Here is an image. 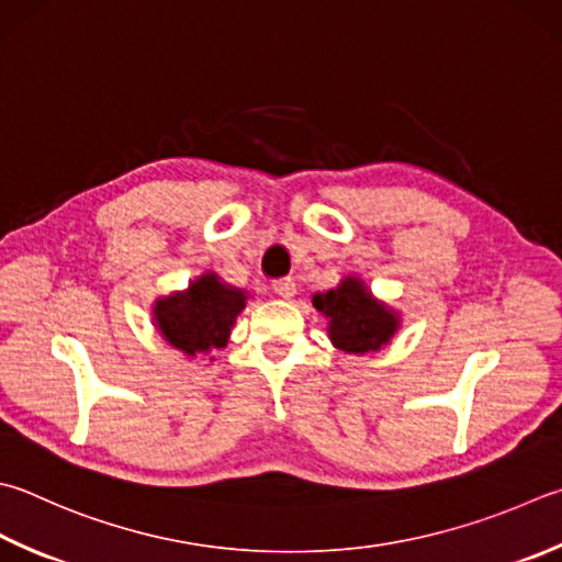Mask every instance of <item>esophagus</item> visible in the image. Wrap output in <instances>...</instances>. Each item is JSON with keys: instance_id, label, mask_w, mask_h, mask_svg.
<instances>
[{"instance_id": "obj_1", "label": "esophagus", "mask_w": 562, "mask_h": 562, "mask_svg": "<svg viewBox=\"0 0 562 562\" xmlns=\"http://www.w3.org/2000/svg\"><path fill=\"white\" fill-rule=\"evenodd\" d=\"M271 291L279 295V299H293L295 291H299V285H295V279H277L271 283Z\"/></svg>"}]
</instances>
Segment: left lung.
Returning a JSON list of instances; mask_svg holds the SVG:
<instances>
[{
    "instance_id": "obj_1",
    "label": "left lung",
    "mask_w": 562,
    "mask_h": 562,
    "mask_svg": "<svg viewBox=\"0 0 562 562\" xmlns=\"http://www.w3.org/2000/svg\"><path fill=\"white\" fill-rule=\"evenodd\" d=\"M313 305L330 321L327 335L333 345L347 355L379 352L398 330V315L355 277L342 279L327 293H315Z\"/></svg>"
}]
</instances>
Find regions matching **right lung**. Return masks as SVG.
Masks as SVG:
<instances>
[{
  "label": "right lung",
  "instance_id": "right-lung-1",
  "mask_svg": "<svg viewBox=\"0 0 562 562\" xmlns=\"http://www.w3.org/2000/svg\"><path fill=\"white\" fill-rule=\"evenodd\" d=\"M245 305V291L222 283L217 273L207 271L183 293L158 299L154 303V323L168 345L188 357H200L227 345L232 325Z\"/></svg>",
  "mask_w": 562,
  "mask_h": 562
}]
</instances>
